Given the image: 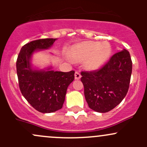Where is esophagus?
Segmentation results:
<instances>
[{"instance_id":"34e87169","label":"esophagus","mask_w":147,"mask_h":147,"mask_svg":"<svg viewBox=\"0 0 147 147\" xmlns=\"http://www.w3.org/2000/svg\"><path fill=\"white\" fill-rule=\"evenodd\" d=\"M75 80H80L81 78V75L78 72H75Z\"/></svg>"}]
</instances>
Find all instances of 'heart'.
I'll list each match as a JSON object with an SVG mask.
<instances>
[{
  "instance_id": "obj_1",
  "label": "heart",
  "mask_w": 147,
  "mask_h": 147,
  "mask_svg": "<svg viewBox=\"0 0 147 147\" xmlns=\"http://www.w3.org/2000/svg\"><path fill=\"white\" fill-rule=\"evenodd\" d=\"M111 53L112 48L107 42L85 41L72 46L68 56L73 61L85 60L87 69L97 70L107 63Z\"/></svg>"
}]
</instances>
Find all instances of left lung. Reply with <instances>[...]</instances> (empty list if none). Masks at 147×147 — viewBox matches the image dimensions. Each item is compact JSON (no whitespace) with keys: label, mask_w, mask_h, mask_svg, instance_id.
Here are the masks:
<instances>
[{"label":"left lung","mask_w":147,"mask_h":147,"mask_svg":"<svg viewBox=\"0 0 147 147\" xmlns=\"http://www.w3.org/2000/svg\"><path fill=\"white\" fill-rule=\"evenodd\" d=\"M132 71L130 54L123 49L97 71L81 72L86 101L90 109L105 113L125 97Z\"/></svg>","instance_id":"obj_1"}]
</instances>
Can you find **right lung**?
Masks as SVG:
<instances>
[{"instance_id": "right-lung-1", "label": "right lung", "mask_w": 147, "mask_h": 147, "mask_svg": "<svg viewBox=\"0 0 147 147\" xmlns=\"http://www.w3.org/2000/svg\"><path fill=\"white\" fill-rule=\"evenodd\" d=\"M57 38H45L26 44L16 62L19 87L31 106L42 113H51L63 107L68 86L75 79V71H54L53 67L38 69L32 65V55L48 50Z\"/></svg>"}]
</instances>
